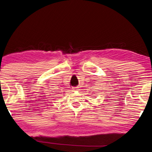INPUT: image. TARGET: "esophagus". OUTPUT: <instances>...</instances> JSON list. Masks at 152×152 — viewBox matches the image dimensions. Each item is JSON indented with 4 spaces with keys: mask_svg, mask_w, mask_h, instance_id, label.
<instances>
[{
    "mask_svg": "<svg viewBox=\"0 0 152 152\" xmlns=\"http://www.w3.org/2000/svg\"><path fill=\"white\" fill-rule=\"evenodd\" d=\"M73 90H78V87H72Z\"/></svg>",
    "mask_w": 152,
    "mask_h": 152,
    "instance_id": "34e87169",
    "label": "esophagus"
}]
</instances>
